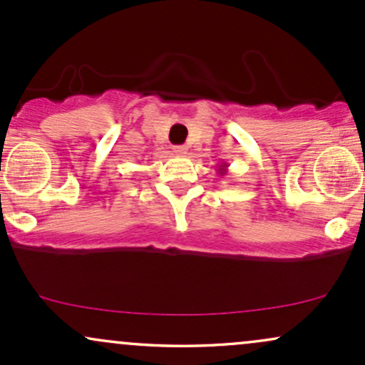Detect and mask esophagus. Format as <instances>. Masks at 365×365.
I'll return each instance as SVG.
<instances>
[{
    "instance_id": "esophagus-1",
    "label": "esophagus",
    "mask_w": 365,
    "mask_h": 365,
    "mask_svg": "<svg viewBox=\"0 0 365 365\" xmlns=\"http://www.w3.org/2000/svg\"><path fill=\"white\" fill-rule=\"evenodd\" d=\"M173 150L178 155H185L187 154V147L185 145H176V147H173Z\"/></svg>"
}]
</instances>
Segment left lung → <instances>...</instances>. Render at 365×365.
I'll return each mask as SVG.
<instances>
[{
	"mask_svg": "<svg viewBox=\"0 0 365 365\" xmlns=\"http://www.w3.org/2000/svg\"><path fill=\"white\" fill-rule=\"evenodd\" d=\"M218 173L220 175H225L227 173V163L220 164V166H218Z\"/></svg>",
	"mask_w": 365,
	"mask_h": 365,
	"instance_id": "1",
	"label": "left lung"
}]
</instances>
